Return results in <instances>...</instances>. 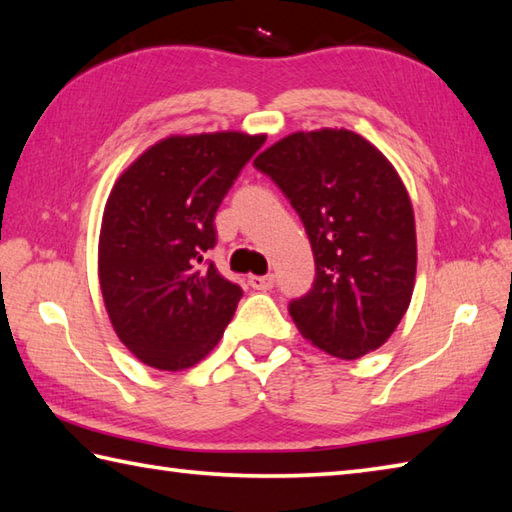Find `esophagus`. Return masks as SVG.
<instances>
[{"mask_svg":"<svg viewBox=\"0 0 512 512\" xmlns=\"http://www.w3.org/2000/svg\"><path fill=\"white\" fill-rule=\"evenodd\" d=\"M248 284L253 286L255 290H270L275 286V277L273 275H266V277L253 275V277H248Z\"/></svg>","mask_w":512,"mask_h":512,"instance_id":"1","label":"esophagus"}]
</instances>
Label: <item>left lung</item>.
<instances>
[{"label": "left lung", "instance_id": "8db88e82", "mask_svg": "<svg viewBox=\"0 0 512 512\" xmlns=\"http://www.w3.org/2000/svg\"><path fill=\"white\" fill-rule=\"evenodd\" d=\"M253 165L284 191L314 253V284L288 306L299 332L345 361L378 350L416 281V222L396 169L350 129L290 134Z\"/></svg>", "mask_w": 512, "mask_h": 512}]
</instances>
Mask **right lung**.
<instances>
[{"instance_id": "add662e5", "label": "right lung", "mask_w": 512, "mask_h": 512, "mask_svg": "<svg viewBox=\"0 0 512 512\" xmlns=\"http://www.w3.org/2000/svg\"><path fill=\"white\" fill-rule=\"evenodd\" d=\"M264 136H169L116 180L99 237V279L118 339L162 372L193 367L222 339L242 288L206 250L215 213Z\"/></svg>"}]
</instances>
